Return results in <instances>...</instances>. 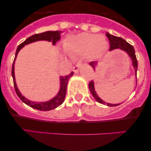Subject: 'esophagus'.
Segmentation results:
<instances>
[{
  "label": "esophagus",
  "instance_id": "34e87169",
  "mask_svg": "<svg viewBox=\"0 0 151 151\" xmlns=\"http://www.w3.org/2000/svg\"><path fill=\"white\" fill-rule=\"evenodd\" d=\"M82 63L81 62H78V63H76L75 66H74V68H73V70H74V71L75 73H78L79 71V69H80V67L82 66Z\"/></svg>",
  "mask_w": 151,
  "mask_h": 151
}]
</instances>
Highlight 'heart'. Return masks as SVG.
<instances>
[{"label": "heart", "mask_w": 151, "mask_h": 151, "mask_svg": "<svg viewBox=\"0 0 151 151\" xmlns=\"http://www.w3.org/2000/svg\"><path fill=\"white\" fill-rule=\"evenodd\" d=\"M64 48L70 55H85L88 60H98L106 53L108 42L102 36L83 33L69 36Z\"/></svg>", "instance_id": "b5f03b06"}]
</instances>
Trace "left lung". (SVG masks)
I'll use <instances>...</instances> for the list:
<instances>
[{
  "label": "left lung",
  "mask_w": 151,
  "mask_h": 151,
  "mask_svg": "<svg viewBox=\"0 0 151 151\" xmlns=\"http://www.w3.org/2000/svg\"><path fill=\"white\" fill-rule=\"evenodd\" d=\"M106 36H107L108 39L109 41V45H110V48L109 50H113L115 49H121V50H123L124 52H126L128 55H129V57L132 58V65H133L134 68L135 70V75H136L137 78V60L136 55H135V51L134 47L132 45H131L130 44L128 43L126 41H125L124 39H122L121 37H118V36H115L113 35L109 34V33H106ZM91 66L93 67L94 70H95L96 66L97 65V62L96 61H92L89 63ZM89 89L91 93H92L93 96L95 98V99L98 101L99 103H101L103 104H106L109 106H118V105L121 104H109V103H106L105 101H103L102 99L99 97V96L97 95L96 92L95 91V88H94V83L93 80H91L89 83Z\"/></svg>",
  "instance_id": "8db88e82"
}]
</instances>
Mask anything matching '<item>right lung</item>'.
I'll return each mask as SVG.
<instances>
[{"label": "right lung", "instance_id": "obj_1", "mask_svg": "<svg viewBox=\"0 0 151 151\" xmlns=\"http://www.w3.org/2000/svg\"><path fill=\"white\" fill-rule=\"evenodd\" d=\"M63 33V31H59V30H56V31H46L42 33H38V34L33 35V36H30L28 38L25 42H23L22 43H21L19 45L17 49L16 54H15V58L14 60L13 65H12V75L13 77V81H14V86L15 91H16L17 95L18 96L19 99L22 100V102H24L25 104L28 105L30 107L33 108V109H38V110L41 111H49L51 110V109H55V108L58 107V106H60V104H63V102L65 100V97H66V88H67V83H68V79L73 76L74 72L71 71L68 75L64 76V77H60V90H59V92L58 93L57 95L54 97L53 99H52L50 101H45V102H36V101H32L28 100V99L25 98L21 94V93L19 92V89L17 88V86L16 82H15V77H14V61L15 59H16L17 55L18 52H19V50L22 48L25 45H28V44L32 43V42H37V41H48V42H52L53 45H55L56 44V42H58L60 39V34Z\"/></svg>", "mask_w": 151, "mask_h": 151}]
</instances>
